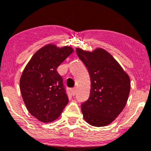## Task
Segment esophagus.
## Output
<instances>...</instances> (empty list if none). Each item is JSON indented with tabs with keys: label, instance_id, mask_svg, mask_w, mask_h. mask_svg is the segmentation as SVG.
Returning <instances> with one entry per match:
<instances>
[{
	"label": "esophagus",
	"instance_id": "1",
	"mask_svg": "<svg viewBox=\"0 0 151 151\" xmlns=\"http://www.w3.org/2000/svg\"><path fill=\"white\" fill-rule=\"evenodd\" d=\"M76 87H74V88H73L71 90V93L73 96H74L75 94H76Z\"/></svg>",
	"mask_w": 151,
	"mask_h": 151
}]
</instances>
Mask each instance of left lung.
Instances as JSON below:
<instances>
[{
  "mask_svg": "<svg viewBox=\"0 0 151 151\" xmlns=\"http://www.w3.org/2000/svg\"><path fill=\"white\" fill-rule=\"evenodd\" d=\"M78 58L85 64L91 82L88 100L81 105L84 120L90 125H108L127 104L130 80L116 59L102 48L92 52L76 48Z\"/></svg>",
  "mask_w": 151,
  "mask_h": 151,
  "instance_id": "obj_1",
  "label": "left lung"
}]
</instances>
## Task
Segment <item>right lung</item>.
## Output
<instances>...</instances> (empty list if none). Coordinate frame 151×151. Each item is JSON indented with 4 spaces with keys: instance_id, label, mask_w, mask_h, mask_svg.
<instances>
[{
    "instance_id": "add662e5",
    "label": "right lung",
    "mask_w": 151,
    "mask_h": 151,
    "mask_svg": "<svg viewBox=\"0 0 151 151\" xmlns=\"http://www.w3.org/2000/svg\"><path fill=\"white\" fill-rule=\"evenodd\" d=\"M73 52L71 47L49 44L32 55L23 71L20 90L29 113L41 122L55 121L68 104L58 66Z\"/></svg>"
}]
</instances>
